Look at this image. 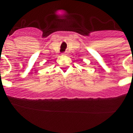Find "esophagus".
I'll return each mask as SVG.
<instances>
[{"label":"esophagus","instance_id":"34e87169","mask_svg":"<svg viewBox=\"0 0 133 133\" xmlns=\"http://www.w3.org/2000/svg\"><path fill=\"white\" fill-rule=\"evenodd\" d=\"M65 54H66L65 52H63V55H65Z\"/></svg>","mask_w":133,"mask_h":133}]
</instances>
